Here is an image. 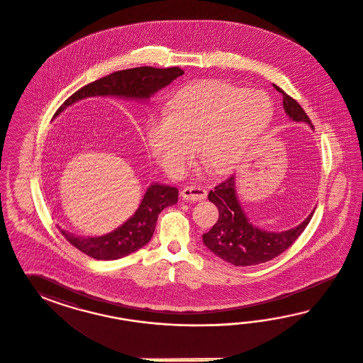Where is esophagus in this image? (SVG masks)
<instances>
[{
  "label": "esophagus",
  "instance_id": "34e87169",
  "mask_svg": "<svg viewBox=\"0 0 363 363\" xmlns=\"http://www.w3.org/2000/svg\"><path fill=\"white\" fill-rule=\"evenodd\" d=\"M181 196L186 201H202L208 196V191L201 186H186L181 191Z\"/></svg>",
  "mask_w": 363,
  "mask_h": 363
}]
</instances>
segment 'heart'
I'll use <instances>...</instances> for the list:
<instances>
[{
	"label": "heart",
	"mask_w": 363,
	"mask_h": 363,
	"mask_svg": "<svg viewBox=\"0 0 363 363\" xmlns=\"http://www.w3.org/2000/svg\"><path fill=\"white\" fill-rule=\"evenodd\" d=\"M273 117V104L259 90L223 81H203L181 89L170 99L165 118L152 120L145 141L157 162L181 174L199 149L214 174L234 170Z\"/></svg>",
	"instance_id": "1"
}]
</instances>
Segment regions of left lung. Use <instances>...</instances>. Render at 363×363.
Returning a JSON list of instances; mask_svg holds the SVG:
<instances>
[{
	"instance_id": "8db88e82",
	"label": "left lung",
	"mask_w": 363,
	"mask_h": 363,
	"mask_svg": "<svg viewBox=\"0 0 363 363\" xmlns=\"http://www.w3.org/2000/svg\"><path fill=\"white\" fill-rule=\"evenodd\" d=\"M273 86L282 94L286 114L293 121L308 122L313 128L311 120L297 101L279 86ZM234 179V176H230L209 191L208 198L217 206L220 217L216 225L203 234V243L216 255L234 266L264 264L284 253L297 241L314 213L294 229L281 233L261 230L253 226L242 211L235 196Z\"/></svg>"
}]
</instances>
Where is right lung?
I'll return each mask as SVG.
<instances>
[{
	"label": "right lung",
	"mask_w": 363,
	"mask_h": 363,
	"mask_svg": "<svg viewBox=\"0 0 363 363\" xmlns=\"http://www.w3.org/2000/svg\"><path fill=\"white\" fill-rule=\"evenodd\" d=\"M184 73L185 72L177 66L165 69L140 66L114 72L73 93L55 111V116L69 105L77 102L78 99H86L90 96L111 94L129 99H149L155 91L165 88L166 85ZM177 187L154 184L145 193L143 202L132 218L126 220L117 230L94 238L78 237L69 231H60L65 237L66 241L94 259H118L137 252L150 241L160 213L167 206L177 203Z\"/></svg>",
	"instance_id": "1"
}]
</instances>
